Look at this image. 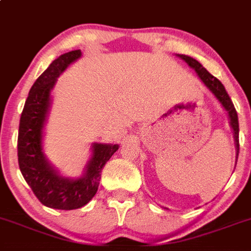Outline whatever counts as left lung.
Returning <instances> with one entry per match:
<instances>
[{
	"label": "left lung",
	"mask_w": 251,
	"mask_h": 251,
	"mask_svg": "<svg viewBox=\"0 0 251 251\" xmlns=\"http://www.w3.org/2000/svg\"><path fill=\"white\" fill-rule=\"evenodd\" d=\"M179 58H182L189 67L195 69L197 72L198 77L201 78V80L206 84L208 88H210L211 92L213 95L216 96L217 100L222 103V106L225 107V110L228 112V117H230V124H231V127L234 130V136H235V144H236V149H237V155H239V147H240V144H239V119H237V112L235 110V106L231 101V99L228 97L227 92H226L225 87L224 84L217 79L216 77H213L212 74L210 72L204 69L202 67L201 63H198L197 60L191 58V56H187V55H178Z\"/></svg>",
	"instance_id": "8db88e82"
}]
</instances>
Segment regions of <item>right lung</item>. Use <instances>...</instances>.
Returning <instances> with one entry per match:
<instances>
[{
    "instance_id": "add662e5",
    "label": "right lung",
    "mask_w": 251,
    "mask_h": 251,
    "mask_svg": "<svg viewBox=\"0 0 251 251\" xmlns=\"http://www.w3.org/2000/svg\"><path fill=\"white\" fill-rule=\"evenodd\" d=\"M79 56L80 50L63 54L35 80L19 126L17 156L21 173L39 201L56 210H75L88 203L99 189L102 168L119 149V145L112 144H95L86 174L75 180L58 176L45 160L41 140L50 103V91L59 74Z\"/></svg>"
}]
</instances>
